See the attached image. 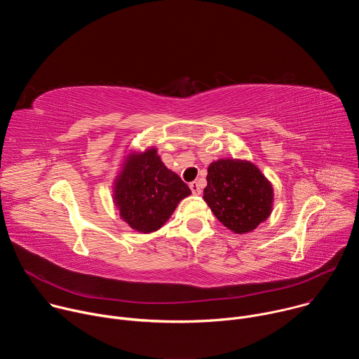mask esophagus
<instances>
[{
    "label": "esophagus",
    "mask_w": 359,
    "mask_h": 359,
    "mask_svg": "<svg viewBox=\"0 0 359 359\" xmlns=\"http://www.w3.org/2000/svg\"><path fill=\"white\" fill-rule=\"evenodd\" d=\"M189 186H190V190H191L193 194H200L201 193V187H200L198 182H191Z\"/></svg>",
    "instance_id": "1"
}]
</instances>
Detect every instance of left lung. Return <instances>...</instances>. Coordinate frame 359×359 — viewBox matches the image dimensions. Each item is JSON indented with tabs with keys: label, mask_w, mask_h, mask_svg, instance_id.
<instances>
[{
	"label": "left lung",
	"mask_w": 359,
	"mask_h": 359,
	"mask_svg": "<svg viewBox=\"0 0 359 359\" xmlns=\"http://www.w3.org/2000/svg\"><path fill=\"white\" fill-rule=\"evenodd\" d=\"M206 179L203 198L229 230L237 234L252 231L271 215L273 186L251 162L216 161Z\"/></svg>",
	"instance_id": "8db88e82"
}]
</instances>
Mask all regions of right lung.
I'll list each match as a JSON object with an SVG mask.
<instances>
[{"instance_id": "obj_1", "label": "right lung", "mask_w": 359, "mask_h": 359, "mask_svg": "<svg viewBox=\"0 0 359 359\" xmlns=\"http://www.w3.org/2000/svg\"><path fill=\"white\" fill-rule=\"evenodd\" d=\"M122 166L114 200L121 217L139 233L159 230L179 201L191 194L189 186L163 165L155 147L130 153Z\"/></svg>"}]
</instances>
